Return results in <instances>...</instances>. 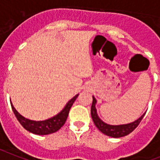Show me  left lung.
I'll list each match as a JSON object with an SVG mask.
<instances>
[{"instance_id": "1", "label": "left lung", "mask_w": 160, "mask_h": 160, "mask_svg": "<svg viewBox=\"0 0 160 160\" xmlns=\"http://www.w3.org/2000/svg\"><path fill=\"white\" fill-rule=\"evenodd\" d=\"M96 104H97V100L92 96V104L91 107V116L94 124L97 126V129L101 132H102L104 134L113 138H121L124 137L127 134H130L134 129L138 126L142 119L143 118L146 112L140 117L139 118L135 120L134 122H132L130 123L122 125H109L101 120L97 114V109H96Z\"/></svg>"}]
</instances>
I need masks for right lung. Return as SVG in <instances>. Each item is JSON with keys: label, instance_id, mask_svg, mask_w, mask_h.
Returning <instances> with one entry per match:
<instances>
[{"label": "right lung", "instance_id": "obj_1", "mask_svg": "<svg viewBox=\"0 0 160 160\" xmlns=\"http://www.w3.org/2000/svg\"><path fill=\"white\" fill-rule=\"evenodd\" d=\"M78 96L79 94H77L74 97H72V99L66 104L64 108L58 114L44 121H34L26 118L25 117L21 115L16 110L12 102L10 103L12 109H13L17 119L26 130H28L29 132L34 134H38V135H46V134H52V133L58 131L64 125L65 122L68 118V116L71 107L72 106Z\"/></svg>", "mask_w": 160, "mask_h": 160}]
</instances>
